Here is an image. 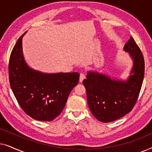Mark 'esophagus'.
Returning a JSON list of instances; mask_svg holds the SVG:
<instances>
[{"instance_id": "esophagus-1", "label": "esophagus", "mask_w": 152, "mask_h": 152, "mask_svg": "<svg viewBox=\"0 0 152 152\" xmlns=\"http://www.w3.org/2000/svg\"><path fill=\"white\" fill-rule=\"evenodd\" d=\"M86 78V75H85L84 72H82V73H80V82H82L83 80H84V79Z\"/></svg>"}]
</instances>
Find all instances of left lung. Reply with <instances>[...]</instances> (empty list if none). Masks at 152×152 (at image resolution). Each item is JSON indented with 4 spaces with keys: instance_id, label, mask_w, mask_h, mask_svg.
Masks as SVG:
<instances>
[{
    "instance_id": "8db88e82",
    "label": "left lung",
    "mask_w": 152,
    "mask_h": 152,
    "mask_svg": "<svg viewBox=\"0 0 152 152\" xmlns=\"http://www.w3.org/2000/svg\"><path fill=\"white\" fill-rule=\"evenodd\" d=\"M134 59L132 75L126 82L89 72L83 81L88 105L93 116L110 122L132 111L138 100L145 75V60L140 48L131 36L124 47Z\"/></svg>"
}]
</instances>
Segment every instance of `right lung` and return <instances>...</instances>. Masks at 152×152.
<instances>
[{
    "instance_id": "obj_1",
    "label": "right lung",
    "mask_w": 152,
    "mask_h": 152,
    "mask_svg": "<svg viewBox=\"0 0 152 152\" xmlns=\"http://www.w3.org/2000/svg\"><path fill=\"white\" fill-rule=\"evenodd\" d=\"M25 33L16 41L10 55V86L27 115L39 121H52L61 113L70 91L78 84L80 74H44L29 68L22 52Z\"/></svg>"
}]
</instances>
